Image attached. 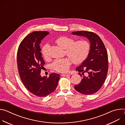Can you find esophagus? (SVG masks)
Masks as SVG:
<instances>
[{"mask_svg":"<svg viewBox=\"0 0 125 125\" xmlns=\"http://www.w3.org/2000/svg\"><path fill=\"white\" fill-rule=\"evenodd\" d=\"M61 76L62 77H67V76H70V74H63L61 75Z\"/></svg>","mask_w":125,"mask_h":125,"instance_id":"34e87169","label":"esophagus"}]
</instances>
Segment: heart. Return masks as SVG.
Instances as JSON below:
<instances>
[{"mask_svg": "<svg viewBox=\"0 0 125 125\" xmlns=\"http://www.w3.org/2000/svg\"><path fill=\"white\" fill-rule=\"evenodd\" d=\"M55 42L60 47L65 49L67 55L70 58L57 59L53 62L52 68L61 73L66 72L69 70L71 64V59L75 64L83 62L87 57L91 49L90 42L84 40L75 42L72 38L63 36L58 38ZM48 50V44L45 45L42 49V56L45 60L49 58Z\"/></svg>", "mask_w": 125, "mask_h": 125, "instance_id": "heart-1", "label": "heart"}]
</instances>
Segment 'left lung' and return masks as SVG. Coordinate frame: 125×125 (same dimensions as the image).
I'll return each instance as SVG.
<instances>
[{"label": "left lung", "instance_id": "8db88e82", "mask_svg": "<svg viewBox=\"0 0 125 125\" xmlns=\"http://www.w3.org/2000/svg\"><path fill=\"white\" fill-rule=\"evenodd\" d=\"M72 34L87 38L91 43V49L86 59L76 68V71L86 76L82 77L80 83L74 88L79 93L85 95L93 94L98 92L103 85L108 69L107 52L98 35L92 31H77ZM81 75V73H79ZM82 77V75H81Z\"/></svg>", "mask_w": 125, "mask_h": 125}]
</instances>
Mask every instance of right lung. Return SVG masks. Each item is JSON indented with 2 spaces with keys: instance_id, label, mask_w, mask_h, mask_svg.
Wrapping results in <instances>:
<instances>
[{
  "instance_id": "1",
  "label": "right lung",
  "mask_w": 125,
  "mask_h": 125,
  "mask_svg": "<svg viewBox=\"0 0 125 125\" xmlns=\"http://www.w3.org/2000/svg\"><path fill=\"white\" fill-rule=\"evenodd\" d=\"M49 32L33 31L20 43L17 52V65L21 80L25 87L33 94L44 97L54 92L60 75L52 73L48 78L42 77L41 69L45 62L42 56L40 44Z\"/></svg>"
}]
</instances>
